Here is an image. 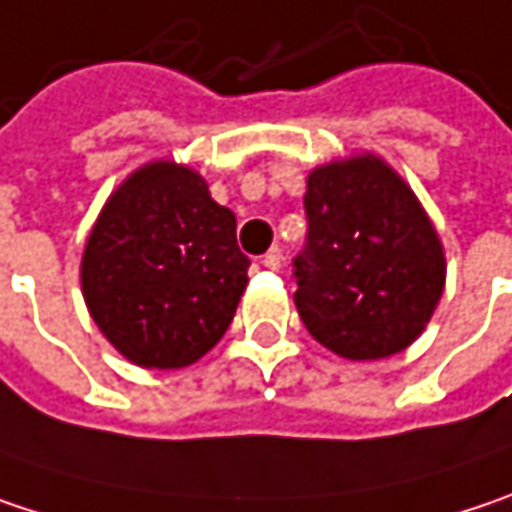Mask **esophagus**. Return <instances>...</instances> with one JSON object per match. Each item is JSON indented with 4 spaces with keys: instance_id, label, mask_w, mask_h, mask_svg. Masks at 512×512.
<instances>
[{
    "instance_id": "esophagus-1",
    "label": "esophagus",
    "mask_w": 512,
    "mask_h": 512,
    "mask_svg": "<svg viewBox=\"0 0 512 512\" xmlns=\"http://www.w3.org/2000/svg\"><path fill=\"white\" fill-rule=\"evenodd\" d=\"M262 265H265L268 271H279V265H282V253H279V250H268V253L262 256Z\"/></svg>"
}]
</instances>
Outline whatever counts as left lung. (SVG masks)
Masks as SVG:
<instances>
[{
    "label": "left lung",
    "mask_w": 512,
    "mask_h": 512,
    "mask_svg": "<svg viewBox=\"0 0 512 512\" xmlns=\"http://www.w3.org/2000/svg\"><path fill=\"white\" fill-rule=\"evenodd\" d=\"M309 241L294 303L309 335L349 361L411 347L446 288V253L414 189L364 151L311 168Z\"/></svg>",
    "instance_id": "left-lung-1"
}]
</instances>
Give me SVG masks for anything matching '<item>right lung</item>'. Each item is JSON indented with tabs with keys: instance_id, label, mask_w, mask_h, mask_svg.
Wrapping results in <instances>:
<instances>
[{
	"instance_id": "obj_1",
	"label": "right lung",
	"mask_w": 512,
	"mask_h": 512,
	"mask_svg": "<svg viewBox=\"0 0 512 512\" xmlns=\"http://www.w3.org/2000/svg\"><path fill=\"white\" fill-rule=\"evenodd\" d=\"M236 215L189 165L128 174L92 224L81 291L101 335L130 364L180 370L215 347L247 288Z\"/></svg>"
}]
</instances>
